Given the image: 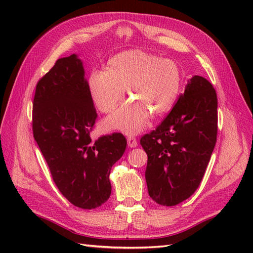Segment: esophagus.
Masks as SVG:
<instances>
[{
  "label": "esophagus",
  "mask_w": 253,
  "mask_h": 253,
  "mask_svg": "<svg viewBox=\"0 0 253 253\" xmlns=\"http://www.w3.org/2000/svg\"><path fill=\"white\" fill-rule=\"evenodd\" d=\"M127 143H128V147L129 148H136L138 146V142L136 140L135 137H128L127 138Z\"/></svg>",
  "instance_id": "esophagus-1"
}]
</instances>
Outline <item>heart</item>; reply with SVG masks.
Segmentation results:
<instances>
[{"label": "heart", "mask_w": 253, "mask_h": 253, "mask_svg": "<svg viewBox=\"0 0 253 253\" xmlns=\"http://www.w3.org/2000/svg\"><path fill=\"white\" fill-rule=\"evenodd\" d=\"M88 83L95 105L103 113L115 110L126 89L130 101L107 118L104 125L107 129L135 135L148 126L152 114L162 116L173 109L182 75L173 60L129 50L113 56L106 71L91 73Z\"/></svg>", "instance_id": "heart-1"}]
</instances>
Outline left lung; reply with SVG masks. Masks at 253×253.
I'll list each match as a JSON object with an SVG mask.
<instances>
[{"mask_svg": "<svg viewBox=\"0 0 253 253\" xmlns=\"http://www.w3.org/2000/svg\"><path fill=\"white\" fill-rule=\"evenodd\" d=\"M216 135V92L209 80L195 75L161 125L140 140L148 155L149 196L166 207L189 198L206 173Z\"/></svg>", "mask_w": 253, "mask_h": 253, "instance_id": "1", "label": "left lung"}]
</instances>
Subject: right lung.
<instances>
[{
    "mask_svg": "<svg viewBox=\"0 0 253 253\" xmlns=\"http://www.w3.org/2000/svg\"><path fill=\"white\" fill-rule=\"evenodd\" d=\"M96 112L77 54L57 60L37 84L32 130L58 190L91 210L111 196V169L125 152L122 133L90 138Z\"/></svg>",
    "mask_w": 253,
    "mask_h": 253,
    "instance_id": "add662e5",
    "label": "right lung"
}]
</instances>
